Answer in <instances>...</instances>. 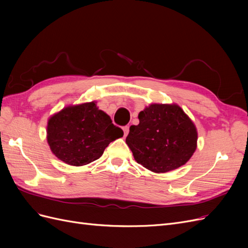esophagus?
Instances as JSON below:
<instances>
[{
    "label": "esophagus",
    "instance_id": "34e87169",
    "mask_svg": "<svg viewBox=\"0 0 248 248\" xmlns=\"http://www.w3.org/2000/svg\"><path fill=\"white\" fill-rule=\"evenodd\" d=\"M123 131H124V137H127V134L129 133V126H124Z\"/></svg>",
    "mask_w": 248,
    "mask_h": 248
}]
</instances>
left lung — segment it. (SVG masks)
Wrapping results in <instances>:
<instances>
[{"mask_svg": "<svg viewBox=\"0 0 248 248\" xmlns=\"http://www.w3.org/2000/svg\"><path fill=\"white\" fill-rule=\"evenodd\" d=\"M126 138L134 159L156 174L174 170L188 161L198 146V130L178 104L151 103L139 114Z\"/></svg>", "mask_w": 248, "mask_h": 248, "instance_id": "left-lung-1", "label": "left lung"}]
</instances>
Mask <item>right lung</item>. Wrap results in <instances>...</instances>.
<instances>
[{
	"mask_svg": "<svg viewBox=\"0 0 248 248\" xmlns=\"http://www.w3.org/2000/svg\"><path fill=\"white\" fill-rule=\"evenodd\" d=\"M123 134L107 112L98 108L96 101L65 107L49 117L46 126L51 152L73 167L98 159L109 142Z\"/></svg>",
	"mask_w": 248,
	"mask_h": 248,
	"instance_id": "obj_1",
	"label": "right lung"
}]
</instances>
